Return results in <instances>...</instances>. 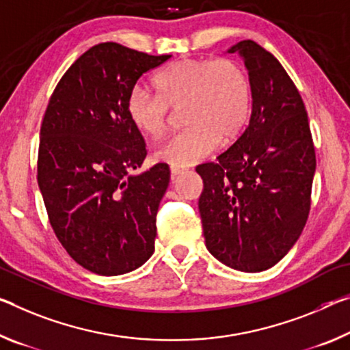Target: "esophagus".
<instances>
[{"mask_svg": "<svg viewBox=\"0 0 350 350\" xmlns=\"http://www.w3.org/2000/svg\"><path fill=\"white\" fill-rule=\"evenodd\" d=\"M182 171H184V168H180V166H171L170 168V173H171V180H174L177 176H179Z\"/></svg>", "mask_w": 350, "mask_h": 350, "instance_id": "34e87169", "label": "esophagus"}]
</instances>
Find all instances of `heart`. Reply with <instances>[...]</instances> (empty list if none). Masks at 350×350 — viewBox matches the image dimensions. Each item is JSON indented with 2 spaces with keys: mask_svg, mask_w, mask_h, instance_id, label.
<instances>
[{
  "mask_svg": "<svg viewBox=\"0 0 350 350\" xmlns=\"http://www.w3.org/2000/svg\"><path fill=\"white\" fill-rule=\"evenodd\" d=\"M155 93L137 85L126 103L127 118L146 137L163 134L170 109L182 107L187 126L155 149V159L190 166L213 152L218 143L237 140L252 112V82L234 59H182L152 77Z\"/></svg>",
  "mask_w": 350,
  "mask_h": 350,
  "instance_id": "b5f03b06",
  "label": "heart"
}]
</instances>
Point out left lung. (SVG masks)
I'll list each match as a JSON object with an SVG mask.
<instances>
[{"instance_id": "8db88e82", "label": "left lung", "mask_w": 350, "mask_h": 350, "mask_svg": "<svg viewBox=\"0 0 350 350\" xmlns=\"http://www.w3.org/2000/svg\"><path fill=\"white\" fill-rule=\"evenodd\" d=\"M227 53L245 60L252 112L234 145L196 168L204 182L199 213L216 260L260 273L280 262L302 234L316 155L304 101L279 60L252 40Z\"/></svg>"}]
</instances>
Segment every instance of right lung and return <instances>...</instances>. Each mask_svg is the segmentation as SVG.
I'll use <instances>...</instances> for the list:
<instances>
[{
	"instance_id": "add662e5",
	"label": "right lung",
	"mask_w": 350,
	"mask_h": 350,
	"mask_svg": "<svg viewBox=\"0 0 350 350\" xmlns=\"http://www.w3.org/2000/svg\"><path fill=\"white\" fill-rule=\"evenodd\" d=\"M170 57L99 43L66 70L49 98L38 188L60 245L95 274L131 273L154 252L170 168L157 163L132 174L146 146L127 118L126 103L140 76Z\"/></svg>"
}]
</instances>
